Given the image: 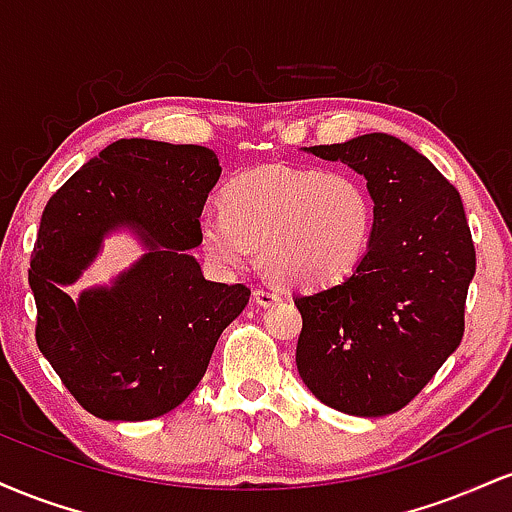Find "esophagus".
<instances>
[{
	"mask_svg": "<svg viewBox=\"0 0 512 512\" xmlns=\"http://www.w3.org/2000/svg\"><path fill=\"white\" fill-rule=\"evenodd\" d=\"M252 298H255V303L262 305V308H269V305L279 303L281 296L272 289H255L252 291Z\"/></svg>",
	"mask_w": 512,
	"mask_h": 512,
	"instance_id": "34e87169",
	"label": "esophagus"
}]
</instances>
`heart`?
Instances as JSON below:
<instances>
[{"instance_id":"heart-1","label":"heart","mask_w":512,"mask_h":512,"mask_svg":"<svg viewBox=\"0 0 512 512\" xmlns=\"http://www.w3.org/2000/svg\"><path fill=\"white\" fill-rule=\"evenodd\" d=\"M375 226L366 182L308 166H262L223 190V209L197 223L204 255L223 272L260 262L279 284L320 289L356 272Z\"/></svg>"}]
</instances>
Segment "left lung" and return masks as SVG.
Listing matches in <instances>:
<instances>
[{
	"label": "left lung",
	"instance_id": "1",
	"mask_svg": "<svg viewBox=\"0 0 512 512\" xmlns=\"http://www.w3.org/2000/svg\"><path fill=\"white\" fill-rule=\"evenodd\" d=\"M303 151L366 178L375 226L354 274L293 298L303 317L298 373L327 407L395 414L462 342L477 269L462 197L426 156L390 134Z\"/></svg>",
	"mask_w": 512,
	"mask_h": 512
}]
</instances>
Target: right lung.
<instances>
[{
  "mask_svg": "<svg viewBox=\"0 0 512 512\" xmlns=\"http://www.w3.org/2000/svg\"><path fill=\"white\" fill-rule=\"evenodd\" d=\"M219 175L207 146L120 139L76 170L43 211L28 269L35 342L98 419L146 421L185 402L221 332L250 301L248 286L204 279L190 252ZM117 230L132 232L145 255L110 285L69 297L63 289Z\"/></svg>",
  "mask_w": 512,
  "mask_h": 512,
  "instance_id": "right-lung-1",
  "label": "right lung"
}]
</instances>
